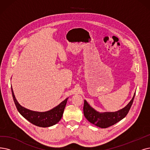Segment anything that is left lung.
Masks as SVG:
<instances>
[{
	"instance_id": "obj_1",
	"label": "left lung",
	"mask_w": 150,
	"mask_h": 150,
	"mask_svg": "<svg viewBox=\"0 0 150 150\" xmlns=\"http://www.w3.org/2000/svg\"><path fill=\"white\" fill-rule=\"evenodd\" d=\"M135 92L130 102L121 110L115 112H98L90 105L84 100L83 111V115L87 120L100 128H107L116 124L124 118L129 112L133 103Z\"/></svg>"
}]
</instances>
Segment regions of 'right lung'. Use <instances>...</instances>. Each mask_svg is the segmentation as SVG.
<instances>
[{
  "mask_svg": "<svg viewBox=\"0 0 150 150\" xmlns=\"http://www.w3.org/2000/svg\"><path fill=\"white\" fill-rule=\"evenodd\" d=\"M11 88L13 98L18 111L21 114V115L27 119L29 122L39 127H48L57 124L60 121L68 98H66L62 102L50 110L44 112L34 111L22 106L18 102L15 98L12 87H11Z\"/></svg>",
  "mask_w": 150,
  "mask_h": 150,
  "instance_id": "obj_1",
  "label": "right lung"
}]
</instances>
